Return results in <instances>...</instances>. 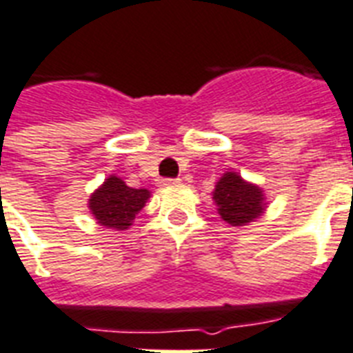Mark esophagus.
<instances>
[{
    "instance_id": "esophagus-1",
    "label": "esophagus",
    "mask_w": 353,
    "mask_h": 353,
    "mask_svg": "<svg viewBox=\"0 0 353 353\" xmlns=\"http://www.w3.org/2000/svg\"><path fill=\"white\" fill-rule=\"evenodd\" d=\"M179 183H181V179L177 177V179H163L161 185L163 186H174V185H179Z\"/></svg>"
}]
</instances>
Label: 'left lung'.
Listing matches in <instances>:
<instances>
[{"instance_id":"obj_1","label":"left lung","mask_w":353,"mask_h":353,"mask_svg":"<svg viewBox=\"0 0 353 353\" xmlns=\"http://www.w3.org/2000/svg\"><path fill=\"white\" fill-rule=\"evenodd\" d=\"M212 196L221 219L232 226L248 225L265 212L263 190L254 183H246L237 172L223 174Z\"/></svg>"}]
</instances>
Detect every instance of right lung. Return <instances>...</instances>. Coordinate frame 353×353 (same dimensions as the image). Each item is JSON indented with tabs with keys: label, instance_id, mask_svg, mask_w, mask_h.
Returning a JSON list of instances; mask_svg holds the SVG:
<instances>
[{
	"label": "right lung",
	"instance_id": "right-lung-1",
	"mask_svg": "<svg viewBox=\"0 0 353 353\" xmlns=\"http://www.w3.org/2000/svg\"><path fill=\"white\" fill-rule=\"evenodd\" d=\"M148 197L150 192L147 188H132L121 177L110 176L90 196L88 208L105 228L127 230Z\"/></svg>",
	"mask_w": 353,
	"mask_h": 353
}]
</instances>
